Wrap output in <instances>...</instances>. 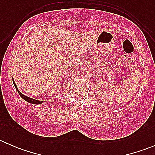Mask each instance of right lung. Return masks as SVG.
Returning a JSON list of instances; mask_svg holds the SVG:
<instances>
[{"instance_id":"right-lung-1","label":"right lung","mask_w":155,"mask_h":155,"mask_svg":"<svg viewBox=\"0 0 155 155\" xmlns=\"http://www.w3.org/2000/svg\"><path fill=\"white\" fill-rule=\"evenodd\" d=\"M13 83H14V85H15V88H16V90L18 91V94H19V95L21 97L23 98V99L25 100V101H27V102L31 103V104H43V101H37V100H34V99H33V98L28 97H27V96H25L24 94H21V92H20L18 90V88H17V87H16V85H15V82H14V81H13Z\"/></svg>"}]
</instances>
